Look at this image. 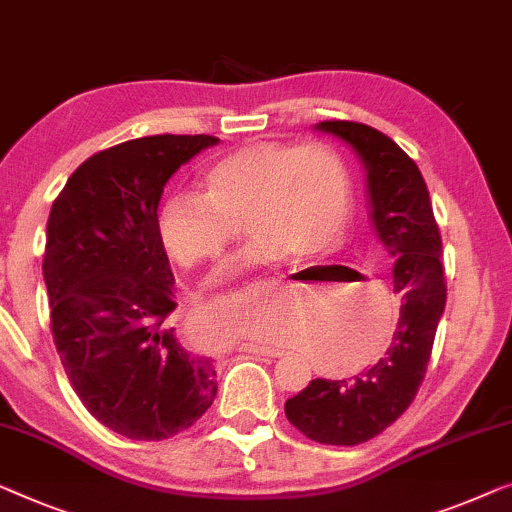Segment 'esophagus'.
I'll return each mask as SVG.
<instances>
[{
	"label": "esophagus",
	"instance_id": "1",
	"mask_svg": "<svg viewBox=\"0 0 512 512\" xmlns=\"http://www.w3.org/2000/svg\"><path fill=\"white\" fill-rule=\"evenodd\" d=\"M247 351L251 353H258V355H270V358H279V355H284L281 348H274V346H261V344H242Z\"/></svg>",
	"mask_w": 512,
	"mask_h": 512
}]
</instances>
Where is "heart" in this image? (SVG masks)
Segmentation results:
<instances>
[{
    "mask_svg": "<svg viewBox=\"0 0 512 512\" xmlns=\"http://www.w3.org/2000/svg\"><path fill=\"white\" fill-rule=\"evenodd\" d=\"M348 214L351 180L330 145L256 143L207 168L203 194L166 196L157 228L168 256L182 268H196L217 261L244 221L254 242L226 268L238 274L288 254L311 258L332 251L344 238ZM254 295L265 298L263 288ZM358 335L353 325L348 342Z\"/></svg>",
    "mask_w": 512,
    "mask_h": 512,
    "instance_id": "b5f03b06",
    "label": "heart"
}]
</instances>
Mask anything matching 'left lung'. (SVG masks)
I'll return each mask as SVG.
<instances>
[{"label": "left lung", "instance_id": "obj_1", "mask_svg": "<svg viewBox=\"0 0 512 512\" xmlns=\"http://www.w3.org/2000/svg\"><path fill=\"white\" fill-rule=\"evenodd\" d=\"M316 129L346 140L367 170L369 221L392 261V286L402 307L388 351L376 365L353 379H314L288 399L284 411L311 441L358 446L402 416L425 379L446 307L441 233L416 161L395 140L348 120L321 122Z\"/></svg>", "mask_w": 512, "mask_h": 512}]
</instances>
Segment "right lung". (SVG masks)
Instances as JSON below:
<instances>
[{
  "label": "right lung",
  "instance_id": "1",
  "mask_svg": "<svg viewBox=\"0 0 512 512\" xmlns=\"http://www.w3.org/2000/svg\"><path fill=\"white\" fill-rule=\"evenodd\" d=\"M217 143L164 133L108 147L50 210L43 279L59 360L85 409L127 439H170L217 397L214 362L166 323L175 277L157 228L170 175Z\"/></svg>",
  "mask_w": 512,
  "mask_h": 512
}]
</instances>
